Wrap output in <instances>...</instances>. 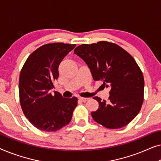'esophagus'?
Instances as JSON below:
<instances>
[{"mask_svg": "<svg viewBox=\"0 0 161 161\" xmlns=\"http://www.w3.org/2000/svg\"><path fill=\"white\" fill-rule=\"evenodd\" d=\"M89 100V98H85V97H79V100H80L81 102H86V101H88Z\"/></svg>", "mask_w": 161, "mask_h": 161, "instance_id": "obj_1", "label": "esophagus"}]
</instances>
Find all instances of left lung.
<instances>
[{
  "label": "left lung",
  "instance_id": "left-lung-1",
  "mask_svg": "<svg viewBox=\"0 0 161 161\" xmlns=\"http://www.w3.org/2000/svg\"><path fill=\"white\" fill-rule=\"evenodd\" d=\"M74 53L86 63L94 80H102L111 88L108 102L94 97L99 103V108L92 112L94 120L110 129L128 125L139 113L144 101V76L133 57L106 41L79 45Z\"/></svg>",
  "mask_w": 161,
  "mask_h": 161
}]
</instances>
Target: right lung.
<instances>
[{
  "instance_id": "right-lung-1",
  "label": "right lung",
  "mask_w": 161,
  "mask_h": 161,
  "mask_svg": "<svg viewBox=\"0 0 161 161\" xmlns=\"http://www.w3.org/2000/svg\"><path fill=\"white\" fill-rule=\"evenodd\" d=\"M76 45L46 44L32 53L22 68L19 79V103L23 112L35 127L56 131L70 122L78 98H64L50 92L58 78V66Z\"/></svg>"
}]
</instances>
